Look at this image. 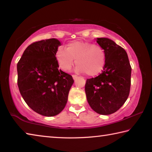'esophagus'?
Masks as SVG:
<instances>
[{
  "instance_id": "obj_1",
  "label": "esophagus",
  "mask_w": 152,
  "mask_h": 152,
  "mask_svg": "<svg viewBox=\"0 0 152 152\" xmlns=\"http://www.w3.org/2000/svg\"><path fill=\"white\" fill-rule=\"evenodd\" d=\"M72 78L74 79V80H76V79H77L78 78V76H77V75H72Z\"/></svg>"
}]
</instances>
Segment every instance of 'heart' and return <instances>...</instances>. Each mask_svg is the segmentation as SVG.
Instances as JSON below:
<instances>
[{"label":"heart","mask_w":152,"mask_h":152,"mask_svg":"<svg viewBox=\"0 0 152 152\" xmlns=\"http://www.w3.org/2000/svg\"><path fill=\"white\" fill-rule=\"evenodd\" d=\"M56 60L63 70H68L76 60V70L86 72L88 76H96L104 68L106 57L100 46L87 42L76 41L69 43L66 50L60 48L56 51Z\"/></svg>","instance_id":"heart-1"}]
</instances>
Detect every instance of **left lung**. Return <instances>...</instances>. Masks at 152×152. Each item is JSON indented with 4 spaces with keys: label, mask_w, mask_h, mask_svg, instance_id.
Wrapping results in <instances>:
<instances>
[{
    "label": "left lung",
    "mask_w": 152,
    "mask_h": 152,
    "mask_svg": "<svg viewBox=\"0 0 152 152\" xmlns=\"http://www.w3.org/2000/svg\"><path fill=\"white\" fill-rule=\"evenodd\" d=\"M105 53L102 73L86 80L85 92L90 106L100 115H110L121 107L129 94L132 67L124 49L106 37L96 38Z\"/></svg>",
    "instance_id": "1"
}]
</instances>
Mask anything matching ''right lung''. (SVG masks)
I'll return each instance as SVG.
<instances>
[{"mask_svg":"<svg viewBox=\"0 0 152 152\" xmlns=\"http://www.w3.org/2000/svg\"><path fill=\"white\" fill-rule=\"evenodd\" d=\"M61 42L42 40L25 49L17 64V84L31 109L38 114L53 117L62 111L74 83L70 74L59 70L56 53Z\"/></svg>","mask_w":152,"mask_h":152,"instance_id":"obj_1","label":"right lung"}]
</instances>
